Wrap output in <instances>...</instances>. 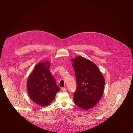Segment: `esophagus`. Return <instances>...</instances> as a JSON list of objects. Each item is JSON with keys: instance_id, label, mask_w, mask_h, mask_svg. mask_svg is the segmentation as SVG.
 <instances>
[{"instance_id": "obj_1", "label": "esophagus", "mask_w": 133, "mask_h": 133, "mask_svg": "<svg viewBox=\"0 0 133 133\" xmlns=\"http://www.w3.org/2000/svg\"><path fill=\"white\" fill-rule=\"evenodd\" d=\"M62 90L63 91H65L66 90V88L65 87H63V88H62Z\"/></svg>"}]
</instances>
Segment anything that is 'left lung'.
<instances>
[{"mask_svg": "<svg viewBox=\"0 0 133 133\" xmlns=\"http://www.w3.org/2000/svg\"><path fill=\"white\" fill-rule=\"evenodd\" d=\"M71 61L77 83L74 102L82 109H88L95 106L102 96L104 76L98 67L88 59L78 56Z\"/></svg>", "mask_w": 133, "mask_h": 133, "instance_id": "8db88e82", "label": "left lung"}]
</instances>
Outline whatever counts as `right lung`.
<instances>
[{
  "label": "right lung",
  "instance_id": "add662e5",
  "mask_svg": "<svg viewBox=\"0 0 133 133\" xmlns=\"http://www.w3.org/2000/svg\"><path fill=\"white\" fill-rule=\"evenodd\" d=\"M47 61L38 64L27 81V90L29 97L37 104L43 107L49 105L54 99L61 88L49 69Z\"/></svg>",
  "mask_w": 133,
  "mask_h": 133
}]
</instances>
